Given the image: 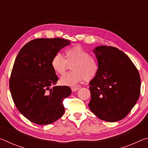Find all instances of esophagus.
Segmentation results:
<instances>
[{
    "instance_id": "1",
    "label": "esophagus",
    "mask_w": 148,
    "mask_h": 148,
    "mask_svg": "<svg viewBox=\"0 0 148 148\" xmlns=\"http://www.w3.org/2000/svg\"><path fill=\"white\" fill-rule=\"evenodd\" d=\"M79 89V87H72V88H71L72 91H73V92L77 91V90H78Z\"/></svg>"
}]
</instances>
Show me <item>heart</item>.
Returning a JSON list of instances; mask_svg holds the SVG:
<instances>
[{
  "label": "heart",
  "mask_w": 148,
  "mask_h": 148,
  "mask_svg": "<svg viewBox=\"0 0 148 148\" xmlns=\"http://www.w3.org/2000/svg\"><path fill=\"white\" fill-rule=\"evenodd\" d=\"M65 57L66 59L57 53L51 61V68L57 75H63L70 65L73 64V71L60 79V84L62 86H74L82 80L89 82L97 76L99 69L98 62L83 47L79 46L70 47L65 51Z\"/></svg>",
  "instance_id": "heart-1"
}]
</instances>
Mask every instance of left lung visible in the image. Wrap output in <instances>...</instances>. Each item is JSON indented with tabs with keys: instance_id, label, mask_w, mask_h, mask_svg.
I'll return each mask as SVG.
<instances>
[{
	"instance_id": "1",
	"label": "left lung",
	"mask_w": 148,
	"mask_h": 148,
	"mask_svg": "<svg viewBox=\"0 0 148 148\" xmlns=\"http://www.w3.org/2000/svg\"><path fill=\"white\" fill-rule=\"evenodd\" d=\"M99 72L89 83V108L99 119L116 122L126 117L140 93V77L129 57L112 46L95 47Z\"/></svg>"
}]
</instances>
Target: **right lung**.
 Instances as JSON below:
<instances>
[{
  "label": "right lung",
  "mask_w": 148,
  "mask_h": 148,
  "mask_svg": "<svg viewBox=\"0 0 148 148\" xmlns=\"http://www.w3.org/2000/svg\"><path fill=\"white\" fill-rule=\"evenodd\" d=\"M70 44L60 38L35 39L20 49L15 60L9 83L12 97L20 113L32 123H52L64 113L62 102L72 91L56 86L58 77L51 61Z\"/></svg>",
  "instance_id": "right-lung-1"
}]
</instances>
